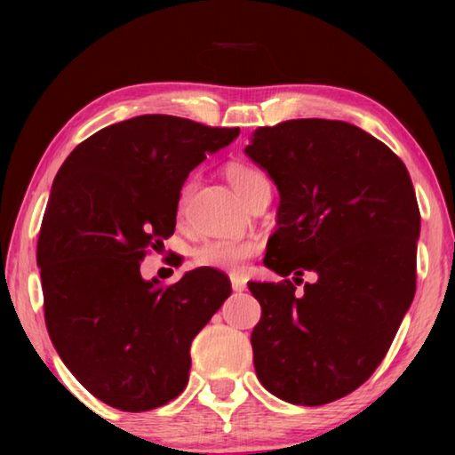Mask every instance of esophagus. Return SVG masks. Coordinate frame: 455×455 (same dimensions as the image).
I'll list each match as a JSON object with an SVG mask.
<instances>
[{
  "label": "esophagus",
  "instance_id": "34e87169",
  "mask_svg": "<svg viewBox=\"0 0 455 455\" xmlns=\"http://www.w3.org/2000/svg\"><path fill=\"white\" fill-rule=\"evenodd\" d=\"M230 285H233V291H244L246 282L238 275H230Z\"/></svg>",
  "mask_w": 455,
  "mask_h": 455
}]
</instances>
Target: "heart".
<instances>
[{"mask_svg": "<svg viewBox=\"0 0 455 455\" xmlns=\"http://www.w3.org/2000/svg\"><path fill=\"white\" fill-rule=\"evenodd\" d=\"M227 176L230 186L240 196L244 203L254 196L258 189L267 188L269 180L262 170H258L252 164L233 162L227 168ZM193 191V181H186L178 197V215H183L188 207L189 196ZM259 244L252 238H219L209 240L196 250V262L205 267L227 269V272H236L244 266L248 258H252L258 252Z\"/></svg>", "mask_w": 455, "mask_h": 455, "instance_id": "b5f03b06", "label": "heart"}]
</instances>
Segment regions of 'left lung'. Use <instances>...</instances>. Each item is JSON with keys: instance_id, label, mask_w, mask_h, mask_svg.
<instances>
[{"instance_id": "obj_1", "label": "left lung", "mask_w": 455, "mask_h": 455, "mask_svg": "<svg viewBox=\"0 0 455 455\" xmlns=\"http://www.w3.org/2000/svg\"><path fill=\"white\" fill-rule=\"evenodd\" d=\"M279 191L264 266L297 282H248L262 305L252 331L259 383L303 407L367 381L387 354L417 289L420 212L409 170L355 124L293 119L259 127L244 148Z\"/></svg>"}]
</instances>
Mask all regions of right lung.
<instances>
[{
	"label": "right lung",
	"instance_id": "1",
	"mask_svg": "<svg viewBox=\"0 0 455 455\" xmlns=\"http://www.w3.org/2000/svg\"><path fill=\"white\" fill-rule=\"evenodd\" d=\"M238 134L140 115L92 134L56 173L36 244L44 321L68 370L109 407L150 411L186 389L191 340L230 282L197 267L158 287L140 259L173 235L189 172Z\"/></svg>",
	"mask_w": 455,
	"mask_h": 455
}]
</instances>
